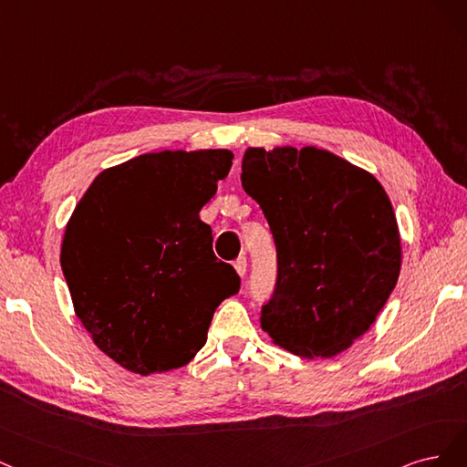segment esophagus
<instances>
[{
    "mask_svg": "<svg viewBox=\"0 0 467 467\" xmlns=\"http://www.w3.org/2000/svg\"><path fill=\"white\" fill-rule=\"evenodd\" d=\"M234 269H236V274H238L240 277H244V275H246V269H248L246 255H240V258H236V262H234Z\"/></svg>",
    "mask_w": 467,
    "mask_h": 467,
    "instance_id": "obj_1",
    "label": "esophagus"
}]
</instances>
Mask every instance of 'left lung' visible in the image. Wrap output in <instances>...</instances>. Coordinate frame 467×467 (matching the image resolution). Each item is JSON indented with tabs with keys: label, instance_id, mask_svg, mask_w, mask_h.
<instances>
[{
	"label": "left lung",
	"instance_id": "obj_1",
	"mask_svg": "<svg viewBox=\"0 0 467 467\" xmlns=\"http://www.w3.org/2000/svg\"><path fill=\"white\" fill-rule=\"evenodd\" d=\"M240 180L277 252L262 329L298 357L345 351L376 320L400 275V233L384 188L316 147L248 149Z\"/></svg>",
	"mask_w": 467,
	"mask_h": 467
}]
</instances>
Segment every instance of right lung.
Returning a JSON list of instances; mask_svg holds the SVG:
<instances>
[{
	"mask_svg": "<svg viewBox=\"0 0 467 467\" xmlns=\"http://www.w3.org/2000/svg\"><path fill=\"white\" fill-rule=\"evenodd\" d=\"M233 153L161 151L100 172L67 223L62 269L97 348L138 374L190 363L215 308L238 293L200 209Z\"/></svg>",
	"mask_w": 467,
	"mask_h": 467,
	"instance_id": "obj_1",
	"label": "right lung"
}]
</instances>
